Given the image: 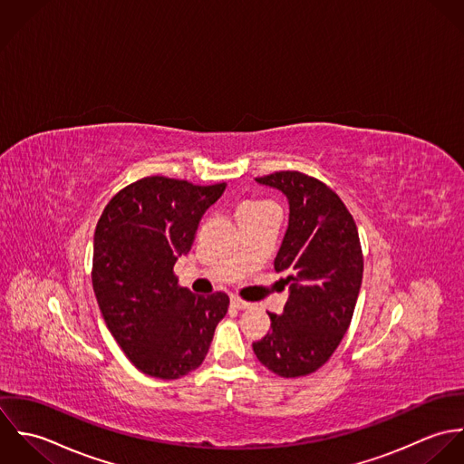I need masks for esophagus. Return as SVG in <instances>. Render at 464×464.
Wrapping results in <instances>:
<instances>
[{
	"mask_svg": "<svg viewBox=\"0 0 464 464\" xmlns=\"http://www.w3.org/2000/svg\"><path fill=\"white\" fill-rule=\"evenodd\" d=\"M231 306H233V308H237V310H246V308H249V306H251V303L242 301L240 297L233 295V297H231Z\"/></svg>",
	"mask_w": 464,
	"mask_h": 464,
	"instance_id": "obj_1",
	"label": "esophagus"
}]
</instances>
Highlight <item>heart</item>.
<instances>
[{
  "mask_svg": "<svg viewBox=\"0 0 464 464\" xmlns=\"http://www.w3.org/2000/svg\"><path fill=\"white\" fill-rule=\"evenodd\" d=\"M262 206H267V204H264V202H255V200H246V202H242V204L238 206V211H237V213H240V211H249V209H256V208H262Z\"/></svg>",
  "mask_w": 464,
  "mask_h": 464,
  "instance_id": "1",
  "label": "heart"
}]
</instances>
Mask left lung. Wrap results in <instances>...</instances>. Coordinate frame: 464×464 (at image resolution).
Here are the masks:
<instances>
[{"label":"left lung","instance_id":"1","mask_svg":"<svg viewBox=\"0 0 464 464\" xmlns=\"http://www.w3.org/2000/svg\"><path fill=\"white\" fill-rule=\"evenodd\" d=\"M256 183L279 189L290 213L275 258L288 297L253 352L278 376H304L332 357L352 323L364 271L359 231L339 195L314 178L276 172Z\"/></svg>","mask_w":464,"mask_h":464}]
</instances>
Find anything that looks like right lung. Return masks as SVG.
I'll use <instances>...</instances> for the list:
<instances>
[{
	"label": "right lung",
	"instance_id": "obj_1",
	"mask_svg": "<svg viewBox=\"0 0 464 464\" xmlns=\"http://www.w3.org/2000/svg\"><path fill=\"white\" fill-rule=\"evenodd\" d=\"M224 189L145 178L116 193L96 224L94 295L118 346L145 374L176 380L197 370L227 312L224 292L195 295L174 276Z\"/></svg>",
	"mask_w": 464,
	"mask_h": 464
}]
</instances>
